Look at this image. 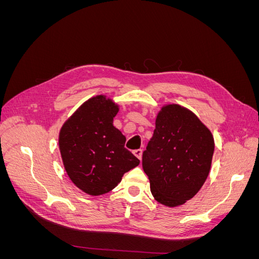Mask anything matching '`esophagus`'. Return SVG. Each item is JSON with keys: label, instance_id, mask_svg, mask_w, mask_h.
<instances>
[{"label": "esophagus", "instance_id": "obj_1", "mask_svg": "<svg viewBox=\"0 0 259 259\" xmlns=\"http://www.w3.org/2000/svg\"><path fill=\"white\" fill-rule=\"evenodd\" d=\"M134 154L137 156V158H138L139 160H142L143 150H142V149H136V150H134Z\"/></svg>", "mask_w": 259, "mask_h": 259}]
</instances>
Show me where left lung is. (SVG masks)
<instances>
[{
	"label": "left lung",
	"instance_id": "obj_1",
	"mask_svg": "<svg viewBox=\"0 0 259 259\" xmlns=\"http://www.w3.org/2000/svg\"><path fill=\"white\" fill-rule=\"evenodd\" d=\"M214 138L198 116L178 105L162 108L143 153L154 199L174 207L193 198L208 176Z\"/></svg>",
	"mask_w": 259,
	"mask_h": 259
}]
</instances>
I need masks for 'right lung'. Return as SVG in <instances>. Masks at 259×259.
<instances>
[{
    "mask_svg": "<svg viewBox=\"0 0 259 259\" xmlns=\"http://www.w3.org/2000/svg\"><path fill=\"white\" fill-rule=\"evenodd\" d=\"M119 111L105 96L89 99L64 124L59 148L73 184L91 195L111 191L139 160L128 151L125 136L113 126Z\"/></svg>",
    "mask_w": 259,
    "mask_h": 259,
    "instance_id": "obj_1",
    "label": "right lung"
}]
</instances>
